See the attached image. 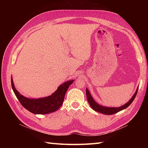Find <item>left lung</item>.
<instances>
[{"label":"left lung","instance_id":"1","mask_svg":"<svg viewBox=\"0 0 148 148\" xmlns=\"http://www.w3.org/2000/svg\"><path fill=\"white\" fill-rule=\"evenodd\" d=\"M138 90V88H137L136 91L135 93L134 94V95L132 96L131 98V99L127 103L124 104L122 106H120L119 107H104L102 106L97 103L93 99V98L92 96L91 95V93L89 92V91L86 88V97H87V100L89 102V106H91V108L95 111L98 112L102 113L103 114H106V115H112V114H114L119 112L122 110L125 109H126L127 107H128L130 105L133 100L135 99V98L137 95Z\"/></svg>","mask_w":148,"mask_h":148}]
</instances>
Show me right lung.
I'll return each instance as SVG.
<instances>
[{"label": "right lung", "mask_w": 148, "mask_h": 148, "mask_svg": "<svg viewBox=\"0 0 148 148\" xmlns=\"http://www.w3.org/2000/svg\"><path fill=\"white\" fill-rule=\"evenodd\" d=\"M73 82L74 80L72 79L60 85L57 90L49 96L39 99H29L20 95L15 89L11 78L12 87L17 99L26 109L35 114H47L59 109L63 104L66 92Z\"/></svg>", "instance_id": "obj_1"}]
</instances>
